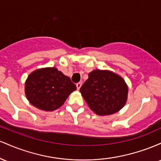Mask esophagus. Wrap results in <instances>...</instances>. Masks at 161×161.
I'll use <instances>...</instances> for the list:
<instances>
[{
	"instance_id": "obj_1",
	"label": "esophagus",
	"mask_w": 161,
	"mask_h": 161,
	"mask_svg": "<svg viewBox=\"0 0 161 161\" xmlns=\"http://www.w3.org/2000/svg\"><path fill=\"white\" fill-rule=\"evenodd\" d=\"M81 86H82V82H78V83H76V88H77V89L79 90V88H81Z\"/></svg>"
}]
</instances>
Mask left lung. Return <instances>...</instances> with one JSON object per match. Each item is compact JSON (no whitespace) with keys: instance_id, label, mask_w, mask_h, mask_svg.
I'll return each instance as SVG.
<instances>
[{"instance_id":"1","label":"left lung","mask_w":161,"mask_h":161,"mask_svg":"<svg viewBox=\"0 0 161 161\" xmlns=\"http://www.w3.org/2000/svg\"><path fill=\"white\" fill-rule=\"evenodd\" d=\"M90 109L97 115H110L123 108L128 88L125 81L114 73L96 69L79 89Z\"/></svg>"}]
</instances>
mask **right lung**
<instances>
[{"instance_id":"right-lung-1","label":"right lung","mask_w":161,"mask_h":161,"mask_svg":"<svg viewBox=\"0 0 161 161\" xmlns=\"http://www.w3.org/2000/svg\"><path fill=\"white\" fill-rule=\"evenodd\" d=\"M76 86L68 76L56 68L37 69L31 73L25 82L27 99L33 106L52 111L61 107Z\"/></svg>"}]
</instances>
